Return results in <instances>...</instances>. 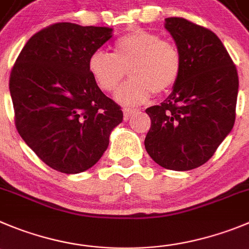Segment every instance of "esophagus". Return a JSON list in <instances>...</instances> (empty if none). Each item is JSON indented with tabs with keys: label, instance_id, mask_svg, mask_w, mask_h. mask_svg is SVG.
Wrapping results in <instances>:
<instances>
[{
	"label": "esophagus",
	"instance_id": "1",
	"mask_svg": "<svg viewBox=\"0 0 249 249\" xmlns=\"http://www.w3.org/2000/svg\"><path fill=\"white\" fill-rule=\"evenodd\" d=\"M123 111H124V119L129 120L130 117H131V115H134V114H135L138 110L134 108H124L123 109Z\"/></svg>",
	"mask_w": 249,
	"mask_h": 249
}]
</instances>
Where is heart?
I'll list each match as a JSON object with an SVG mask.
<instances>
[{"label": "heart", "instance_id": "obj_1", "mask_svg": "<svg viewBox=\"0 0 249 249\" xmlns=\"http://www.w3.org/2000/svg\"><path fill=\"white\" fill-rule=\"evenodd\" d=\"M183 69L180 50L157 33L136 29L114 41L113 54L96 50L88 57V70L98 87L114 92L127 75L131 80L117 93L120 103L135 106L153 93L164 94L177 85Z\"/></svg>", "mask_w": 249, "mask_h": 249}]
</instances>
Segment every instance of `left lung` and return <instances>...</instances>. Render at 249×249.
Segmentation results:
<instances>
[{
	"label": "left lung",
	"instance_id": "1",
	"mask_svg": "<svg viewBox=\"0 0 249 249\" xmlns=\"http://www.w3.org/2000/svg\"><path fill=\"white\" fill-rule=\"evenodd\" d=\"M183 57L177 85L160 106L146 109L145 148L172 171H189L213 157L236 119L238 75L226 48L210 29L180 17L166 19Z\"/></svg>",
	"mask_w": 249,
	"mask_h": 249
}]
</instances>
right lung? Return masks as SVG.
<instances>
[{
    "label": "right lung",
    "instance_id": "1",
    "mask_svg": "<svg viewBox=\"0 0 249 249\" xmlns=\"http://www.w3.org/2000/svg\"><path fill=\"white\" fill-rule=\"evenodd\" d=\"M111 28L55 23L23 46L9 76L19 135L50 168L80 173L96 164L123 120L88 70V57Z\"/></svg>",
    "mask_w": 249,
    "mask_h": 249
}]
</instances>
